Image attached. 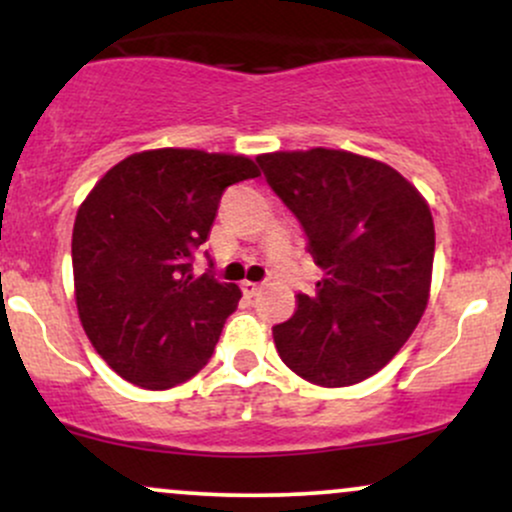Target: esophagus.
Listing matches in <instances>:
<instances>
[{
	"label": "esophagus",
	"mask_w": 512,
	"mask_h": 512,
	"mask_svg": "<svg viewBox=\"0 0 512 512\" xmlns=\"http://www.w3.org/2000/svg\"><path fill=\"white\" fill-rule=\"evenodd\" d=\"M240 289H243L245 296L252 298V296H257V293H260L262 286L257 284V281H243V284H240Z\"/></svg>",
	"instance_id": "34e87169"
}]
</instances>
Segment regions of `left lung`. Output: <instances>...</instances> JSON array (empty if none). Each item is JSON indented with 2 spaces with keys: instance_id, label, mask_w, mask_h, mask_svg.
Segmentation results:
<instances>
[{
  "instance_id": "1",
  "label": "left lung",
  "mask_w": 512,
  "mask_h": 512,
  "mask_svg": "<svg viewBox=\"0 0 512 512\" xmlns=\"http://www.w3.org/2000/svg\"><path fill=\"white\" fill-rule=\"evenodd\" d=\"M257 163L325 272L272 330L276 351L308 383H361L424 315L436 250L431 209L395 168L349 151H276Z\"/></svg>"
}]
</instances>
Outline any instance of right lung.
<instances>
[{
	"label": "right lung",
	"mask_w": 512,
	"mask_h": 512,
	"mask_svg": "<svg viewBox=\"0 0 512 512\" xmlns=\"http://www.w3.org/2000/svg\"><path fill=\"white\" fill-rule=\"evenodd\" d=\"M260 170L245 156L156 149L110 168L74 221L81 325L117 375L146 390L185 383L209 363L240 289L192 272L221 195ZM209 257V252H207Z\"/></svg>",
	"instance_id": "right-lung-1"
}]
</instances>
